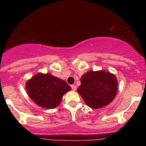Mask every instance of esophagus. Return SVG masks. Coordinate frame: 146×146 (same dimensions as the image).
<instances>
[{
  "label": "esophagus",
  "mask_w": 146,
  "mask_h": 146,
  "mask_svg": "<svg viewBox=\"0 0 146 146\" xmlns=\"http://www.w3.org/2000/svg\"><path fill=\"white\" fill-rule=\"evenodd\" d=\"M71 88L73 90H77V86L76 85H71Z\"/></svg>",
  "instance_id": "1"
}]
</instances>
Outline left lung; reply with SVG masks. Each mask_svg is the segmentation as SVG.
<instances>
[{"label":"left lung","instance_id":"left-lung-1","mask_svg":"<svg viewBox=\"0 0 146 146\" xmlns=\"http://www.w3.org/2000/svg\"><path fill=\"white\" fill-rule=\"evenodd\" d=\"M80 81L78 92L90 108L98 109L106 106L117 94V79L107 71H88L82 76Z\"/></svg>","mask_w":146,"mask_h":146}]
</instances>
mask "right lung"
Here are the masks:
<instances>
[{"mask_svg": "<svg viewBox=\"0 0 146 146\" xmlns=\"http://www.w3.org/2000/svg\"><path fill=\"white\" fill-rule=\"evenodd\" d=\"M26 89L30 98L38 106L54 108L71 88L66 82L51 74L38 73L27 82Z\"/></svg>", "mask_w": 146, "mask_h": 146, "instance_id": "add662e5", "label": "right lung"}]
</instances>
